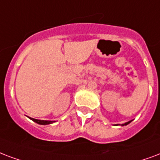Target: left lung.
Here are the masks:
<instances>
[{
	"mask_svg": "<svg viewBox=\"0 0 160 160\" xmlns=\"http://www.w3.org/2000/svg\"><path fill=\"white\" fill-rule=\"evenodd\" d=\"M130 122H131V121H129V122H126V123L122 124V126H125V125H128V124L130 123Z\"/></svg>",
	"mask_w": 160,
	"mask_h": 160,
	"instance_id": "obj_1",
	"label": "left lung"
}]
</instances>
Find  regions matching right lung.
<instances>
[{
    "instance_id": "1",
    "label": "right lung",
    "mask_w": 160,
    "mask_h": 160,
    "mask_svg": "<svg viewBox=\"0 0 160 160\" xmlns=\"http://www.w3.org/2000/svg\"><path fill=\"white\" fill-rule=\"evenodd\" d=\"M32 120L37 122V123L41 124V125H47V124H50L53 123V122L52 121H44V120H38V119H34V118H31Z\"/></svg>"
}]
</instances>
